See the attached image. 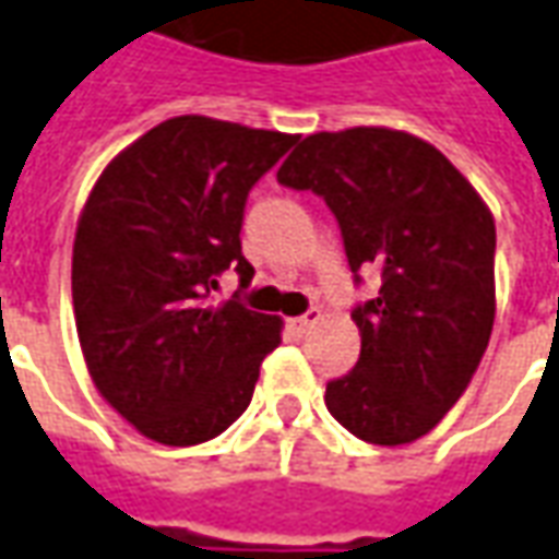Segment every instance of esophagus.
I'll return each mask as SVG.
<instances>
[{"label":"esophagus","instance_id":"34e87169","mask_svg":"<svg viewBox=\"0 0 559 559\" xmlns=\"http://www.w3.org/2000/svg\"><path fill=\"white\" fill-rule=\"evenodd\" d=\"M318 324H321V311L311 309V311H306V314L294 318V321H290V330H294V333H299V336H306V333H311V330L318 328Z\"/></svg>","mask_w":559,"mask_h":559}]
</instances>
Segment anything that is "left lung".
<instances>
[{
    "mask_svg": "<svg viewBox=\"0 0 559 559\" xmlns=\"http://www.w3.org/2000/svg\"><path fill=\"white\" fill-rule=\"evenodd\" d=\"M278 183L328 201L352 272L382 269L376 299L352 311L360 358L328 385V409L367 443L419 440L468 389L492 333L487 201L428 140L367 124L309 134Z\"/></svg>",
    "mask_w": 559,
    "mask_h": 559,
    "instance_id": "obj_1",
    "label": "left lung"
}]
</instances>
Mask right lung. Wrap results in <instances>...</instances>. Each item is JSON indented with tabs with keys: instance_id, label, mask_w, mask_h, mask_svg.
<instances>
[{
	"instance_id": "obj_1",
	"label": "right lung",
	"mask_w": 559,
	"mask_h": 559,
	"mask_svg": "<svg viewBox=\"0 0 559 559\" xmlns=\"http://www.w3.org/2000/svg\"><path fill=\"white\" fill-rule=\"evenodd\" d=\"M296 134L174 116L109 162L79 214L72 309L91 382L121 419L165 447H195L250 404L281 318L226 299L216 275L241 253L250 186Z\"/></svg>"
}]
</instances>
